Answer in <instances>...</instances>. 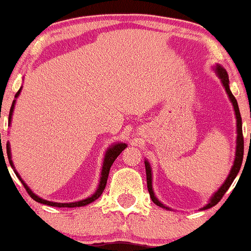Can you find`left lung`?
<instances>
[{
	"label": "left lung",
	"instance_id": "obj_1",
	"mask_svg": "<svg viewBox=\"0 0 251 251\" xmlns=\"http://www.w3.org/2000/svg\"><path fill=\"white\" fill-rule=\"evenodd\" d=\"M216 74L218 75V78L221 79L222 81V85L223 88L226 89V93H227L228 98H229L230 102H232L233 108H234V112H235V118H237V148H235V158H234V162H233L232 168H230V172L228 175L227 179L225 180L222 185H221L220 189L215 193V194L211 197L209 204L206 206L202 207L201 210H206L210 209V207L215 206L221 199H222L223 195L226 194L228 189H229L230 184L233 183V180L235 179L237 177L238 172L240 170V166H242L243 162V155H244V138H243V129H242V117H240V112H239V107H238V102L235 100V98L233 96V94L230 93V89H229V79H228V74L220 64H217L215 68ZM145 171H146V183H148V190H149V194H150L151 200L155 202L157 206L163 207L166 210H170V207L165 206L161 201H158L157 198L155 197V193L152 190V173H151V167H150V163L148 161H145Z\"/></svg>",
	"mask_w": 251,
	"mask_h": 251
}]
</instances>
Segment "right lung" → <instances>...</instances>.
I'll return each mask as SVG.
<instances>
[{"label":"right lung","mask_w":251,"mask_h":251,"mask_svg":"<svg viewBox=\"0 0 251 251\" xmlns=\"http://www.w3.org/2000/svg\"><path fill=\"white\" fill-rule=\"evenodd\" d=\"M21 90L22 88L19 89L18 93L16 94V96L14 98H18L19 94H21ZM14 105H16V100H13V103H12L11 106V111H9V117H8V123L11 125V120H12V113H13V110H14ZM1 135V134H0ZM126 148V144L125 143H117V144H113L112 146H110V148L107 149V151H106L105 153V158H103V165H102V170H101V177H100V183H99V187L98 189H96V192L94 193L91 197L86 198V199L84 200H80V201H75V202H64V204H62V202H53V201H47V200L45 199H41V198H39L38 195L34 194L33 192H31L30 188L26 185V183H24V180L22 179V177L19 176V173L17 172L16 170H14V173H16L17 177L19 178V180H21L22 183H23L24 188L26 189V192H28V194L30 195L31 198H33L35 201L40 202V204H44V205H49V206H56V207H80V206H85V205L90 204V202L95 201L96 199H99L100 198V195L102 194V192L105 190V187H106V183H107V178H108V173H110V170H111V166H112V163L115 162L116 158L118 157V155H120L121 152H122L123 150ZM3 152V151H2ZM7 156H8V160H9V163H11L12 168H14V165H13V161H12V156H11V146H9V143H7Z\"/></svg>","instance_id":"add662e5"}]
</instances>
